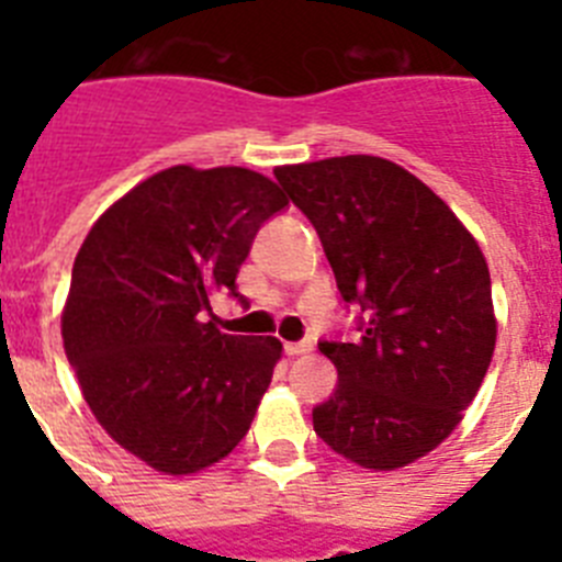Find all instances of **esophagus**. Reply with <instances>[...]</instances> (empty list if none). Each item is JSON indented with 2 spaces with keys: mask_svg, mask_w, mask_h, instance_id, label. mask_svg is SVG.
Here are the masks:
<instances>
[{
  "mask_svg": "<svg viewBox=\"0 0 562 562\" xmlns=\"http://www.w3.org/2000/svg\"><path fill=\"white\" fill-rule=\"evenodd\" d=\"M284 351L290 357H301V355H310L312 346L310 342H284Z\"/></svg>",
  "mask_w": 562,
  "mask_h": 562,
  "instance_id": "esophagus-1",
  "label": "esophagus"
}]
</instances>
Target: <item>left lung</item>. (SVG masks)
<instances>
[{"label":"left lung","instance_id":"obj_1","mask_svg":"<svg viewBox=\"0 0 562 562\" xmlns=\"http://www.w3.org/2000/svg\"><path fill=\"white\" fill-rule=\"evenodd\" d=\"M315 225L346 301L369 310L360 340L321 342L337 391L315 434L366 470H400L448 439L479 394L498 321L473 233L402 166L371 154L278 166Z\"/></svg>","mask_w":562,"mask_h":562}]
</instances>
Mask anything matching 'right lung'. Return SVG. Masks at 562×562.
<instances>
[{"mask_svg": "<svg viewBox=\"0 0 562 562\" xmlns=\"http://www.w3.org/2000/svg\"><path fill=\"white\" fill-rule=\"evenodd\" d=\"M286 193L241 166H171L89 227L61 337L98 425L157 473L191 475L250 430L281 360L278 337L225 335L211 297L236 276Z\"/></svg>", "mask_w": 562, "mask_h": 562, "instance_id": "right-lung-1", "label": "right lung"}]
</instances>
